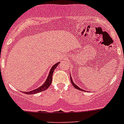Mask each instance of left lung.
I'll list each match as a JSON object with an SVG mask.
<instances>
[{"label":"left lung","instance_id":"left-lung-1","mask_svg":"<svg viewBox=\"0 0 124 124\" xmlns=\"http://www.w3.org/2000/svg\"><path fill=\"white\" fill-rule=\"evenodd\" d=\"M70 80H71V83H72V85H73V86L75 87V88L77 89H78V90H80V91H85V90H83V89H80V87H78V86H77V85H76L74 83V82H73V81H72V77H71V75H70ZM86 92H87V91H86Z\"/></svg>","mask_w":124,"mask_h":124}]
</instances>
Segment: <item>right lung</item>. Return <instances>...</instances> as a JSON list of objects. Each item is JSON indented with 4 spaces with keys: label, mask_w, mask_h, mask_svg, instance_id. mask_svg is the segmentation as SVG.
<instances>
[{
    "label": "right lung",
    "mask_w": 124,
    "mask_h": 124,
    "mask_svg": "<svg viewBox=\"0 0 124 124\" xmlns=\"http://www.w3.org/2000/svg\"><path fill=\"white\" fill-rule=\"evenodd\" d=\"M59 63L60 62H57V63H56V64H54V65L52 66V68H51L50 71L49 72V74H48V77H47L46 82H44V83L43 85H42L40 87H38V88H37L36 89L32 90V91H29V92H24L25 93H26V94H35V93H39V92L45 91V90H46L47 89H48L52 83V76H53V72H54V70L56 69V67H57V66H58V65L59 64Z\"/></svg>",
    "instance_id": "obj_1"
}]
</instances>
